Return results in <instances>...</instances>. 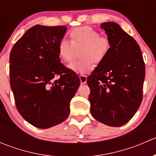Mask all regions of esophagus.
<instances>
[{"instance_id":"esophagus-1","label":"esophagus","mask_w":156,"mask_h":156,"mask_svg":"<svg viewBox=\"0 0 156 156\" xmlns=\"http://www.w3.org/2000/svg\"><path fill=\"white\" fill-rule=\"evenodd\" d=\"M79 78H80V81H81V84H85L86 82H87V76L86 75H81L79 76Z\"/></svg>"}]
</instances>
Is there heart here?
<instances>
[{
    "label": "heart",
    "instance_id": "b5f03b06",
    "mask_svg": "<svg viewBox=\"0 0 156 156\" xmlns=\"http://www.w3.org/2000/svg\"><path fill=\"white\" fill-rule=\"evenodd\" d=\"M71 42L66 40L59 41L57 47L59 57L65 62H70L76 56V50H81L79 60L69 66L70 70L77 73H85L94 67V62H101L112 48V42L107 36L90 26L75 28L69 32Z\"/></svg>",
    "mask_w": 156,
    "mask_h": 156
}]
</instances>
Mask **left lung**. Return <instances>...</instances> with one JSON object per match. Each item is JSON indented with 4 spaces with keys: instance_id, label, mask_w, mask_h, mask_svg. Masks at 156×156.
Segmentation results:
<instances>
[{
    "instance_id": "1",
    "label": "left lung",
    "mask_w": 156,
    "mask_h": 156,
    "mask_svg": "<svg viewBox=\"0 0 156 156\" xmlns=\"http://www.w3.org/2000/svg\"><path fill=\"white\" fill-rule=\"evenodd\" d=\"M100 26L112 48L87 78L90 112L101 123L120 127L133 118L141 104L145 63L135 39L119 25L108 22Z\"/></svg>"
}]
</instances>
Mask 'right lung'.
Instances as JSON below:
<instances>
[{
    "label": "right lung",
    "mask_w": 156,
    "mask_h": 156,
    "mask_svg": "<svg viewBox=\"0 0 156 156\" xmlns=\"http://www.w3.org/2000/svg\"><path fill=\"white\" fill-rule=\"evenodd\" d=\"M65 26H36L16 42L10 54V83L16 106L38 128L64 122L81 81L60 62L57 51Z\"/></svg>",
    "instance_id": "1"
}]
</instances>
